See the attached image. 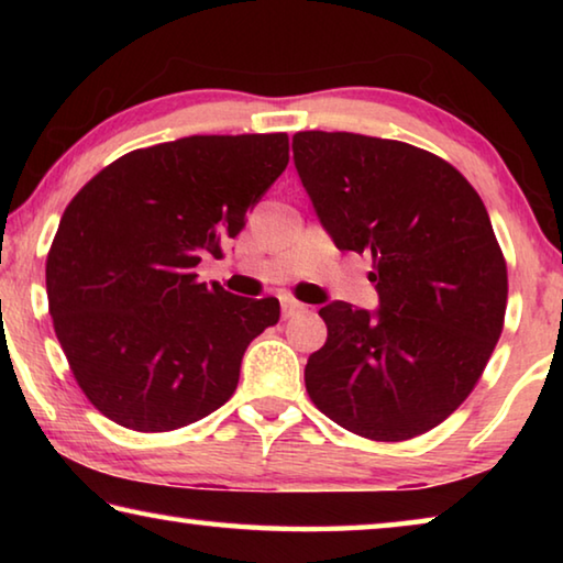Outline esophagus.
I'll use <instances>...</instances> for the list:
<instances>
[{"mask_svg": "<svg viewBox=\"0 0 563 563\" xmlns=\"http://www.w3.org/2000/svg\"><path fill=\"white\" fill-rule=\"evenodd\" d=\"M280 308H283V318H290V316H295V312H302L305 305L298 302L295 298H290V295H283Z\"/></svg>", "mask_w": 563, "mask_h": 563, "instance_id": "1", "label": "esophagus"}]
</instances>
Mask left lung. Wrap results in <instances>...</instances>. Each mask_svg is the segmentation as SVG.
Masks as SVG:
<instances>
[{
	"label": "left lung",
	"instance_id": "1",
	"mask_svg": "<svg viewBox=\"0 0 563 563\" xmlns=\"http://www.w3.org/2000/svg\"><path fill=\"white\" fill-rule=\"evenodd\" d=\"M292 161L340 251L373 255L375 312L328 302L305 365L322 415L375 442L430 432L482 377L504 328L507 261L460 170L402 141L300 131Z\"/></svg>",
	"mask_w": 563,
	"mask_h": 563
}]
</instances>
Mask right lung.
Here are the masks:
<instances>
[{
    "label": "right lung",
    "instance_id": "1",
    "mask_svg": "<svg viewBox=\"0 0 563 563\" xmlns=\"http://www.w3.org/2000/svg\"><path fill=\"white\" fill-rule=\"evenodd\" d=\"M288 133L186 136L136 148L71 198L46 258L56 338L103 417L170 432L225 405L275 298L198 280L288 166Z\"/></svg>",
    "mask_w": 563,
    "mask_h": 563
}]
</instances>
